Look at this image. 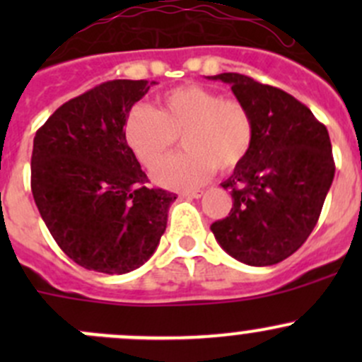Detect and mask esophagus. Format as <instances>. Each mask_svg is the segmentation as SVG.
<instances>
[{"label":"esophagus","mask_w":362,"mask_h":362,"mask_svg":"<svg viewBox=\"0 0 362 362\" xmlns=\"http://www.w3.org/2000/svg\"><path fill=\"white\" fill-rule=\"evenodd\" d=\"M182 196H184V198H191V199H199L203 196V191H191V192H182Z\"/></svg>","instance_id":"34e87169"}]
</instances>
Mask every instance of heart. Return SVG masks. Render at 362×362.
<instances>
[{"mask_svg": "<svg viewBox=\"0 0 362 362\" xmlns=\"http://www.w3.org/2000/svg\"><path fill=\"white\" fill-rule=\"evenodd\" d=\"M182 136L184 154L168 159L154 173L156 184L175 191L203 185L215 168L235 170L249 156L254 122L238 100L202 86H184L158 100V112L134 105L124 122V140L148 170L166 158Z\"/></svg>", "mask_w": 362, "mask_h": 362, "instance_id": "obj_1", "label": "heart"}]
</instances>
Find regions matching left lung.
I'll return each mask as SVG.
<instances>
[{
	"instance_id": "1",
	"label": "left lung",
	"mask_w": 362,
	"mask_h": 362,
	"mask_svg": "<svg viewBox=\"0 0 362 362\" xmlns=\"http://www.w3.org/2000/svg\"><path fill=\"white\" fill-rule=\"evenodd\" d=\"M231 86L254 122L252 148L222 187L233 208L210 226L218 245L249 266L293 255L315 228L334 178L329 133L310 108L240 73L208 76Z\"/></svg>"
}]
</instances>
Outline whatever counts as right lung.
<instances>
[{"label":"right lung","instance_id":"add662e5","mask_svg":"<svg viewBox=\"0 0 362 362\" xmlns=\"http://www.w3.org/2000/svg\"><path fill=\"white\" fill-rule=\"evenodd\" d=\"M156 82L110 80L57 108L36 131L31 191L61 250L87 269L124 275L148 261L173 192L148 189L124 140L133 105Z\"/></svg>","mask_w":362,"mask_h":362}]
</instances>
